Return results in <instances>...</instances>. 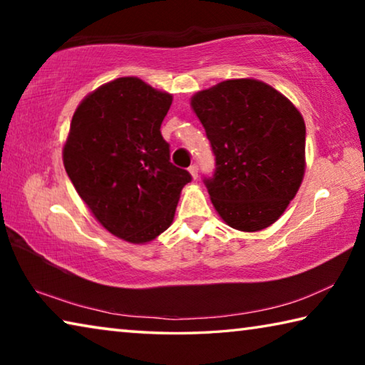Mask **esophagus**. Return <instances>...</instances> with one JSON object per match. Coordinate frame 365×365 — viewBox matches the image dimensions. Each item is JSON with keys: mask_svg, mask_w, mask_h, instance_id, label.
<instances>
[{"mask_svg": "<svg viewBox=\"0 0 365 365\" xmlns=\"http://www.w3.org/2000/svg\"><path fill=\"white\" fill-rule=\"evenodd\" d=\"M188 172H190V174H191V177H193V178H195V180H196V178H197V165H196V164H193V165H190V169H188Z\"/></svg>", "mask_w": 365, "mask_h": 365, "instance_id": "34e87169", "label": "esophagus"}]
</instances>
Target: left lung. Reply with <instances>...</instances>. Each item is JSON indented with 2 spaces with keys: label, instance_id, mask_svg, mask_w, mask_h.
Wrapping results in <instances>:
<instances>
[{
  "label": "left lung",
  "instance_id": "1",
  "mask_svg": "<svg viewBox=\"0 0 365 365\" xmlns=\"http://www.w3.org/2000/svg\"><path fill=\"white\" fill-rule=\"evenodd\" d=\"M191 108L215 156L205 185L225 224L257 232L280 217L306 168V125L292 101L252 78L197 91Z\"/></svg>",
  "mask_w": 365,
  "mask_h": 365
}]
</instances>
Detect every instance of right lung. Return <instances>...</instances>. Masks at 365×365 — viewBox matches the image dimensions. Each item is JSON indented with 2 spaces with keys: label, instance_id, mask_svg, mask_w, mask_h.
Wrapping results in <instances>:
<instances>
[{
  "label": "right lung",
  "instance_id": "obj_1",
  "mask_svg": "<svg viewBox=\"0 0 365 365\" xmlns=\"http://www.w3.org/2000/svg\"><path fill=\"white\" fill-rule=\"evenodd\" d=\"M172 95L137 77L100 86L73 113L63 159L96 220L128 243H148L174 220L188 170L170 163L160 123Z\"/></svg>",
  "mask_w": 365,
  "mask_h": 365
}]
</instances>
